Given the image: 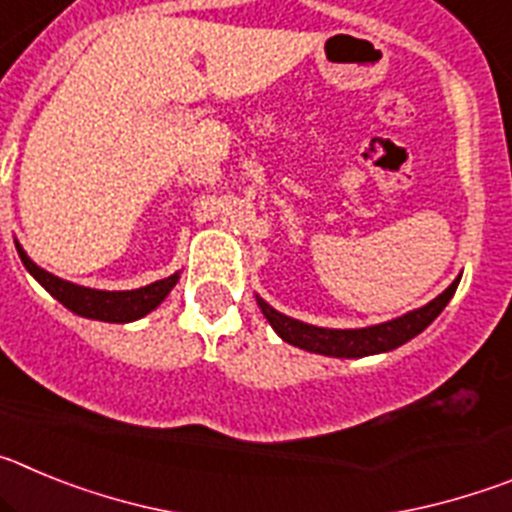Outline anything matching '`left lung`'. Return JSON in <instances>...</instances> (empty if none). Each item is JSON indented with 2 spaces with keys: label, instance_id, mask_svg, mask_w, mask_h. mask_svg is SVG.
<instances>
[{
  "label": "left lung",
  "instance_id": "obj_1",
  "mask_svg": "<svg viewBox=\"0 0 512 512\" xmlns=\"http://www.w3.org/2000/svg\"><path fill=\"white\" fill-rule=\"evenodd\" d=\"M459 279L461 274L428 305L405 312V315L387 320V323L366 325V328H320V325L302 323V320L274 310L264 297L256 295V302H259L261 312L274 328V333L289 346H297L302 351H310V354L333 356V359H364V356L395 351L402 343L413 341L418 333H423L441 315L443 307L449 305L456 287H459Z\"/></svg>",
  "mask_w": 512,
  "mask_h": 512
}]
</instances>
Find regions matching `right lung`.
<instances>
[{
	"label": "right lung",
	"instance_id": "right-lung-1",
	"mask_svg": "<svg viewBox=\"0 0 512 512\" xmlns=\"http://www.w3.org/2000/svg\"><path fill=\"white\" fill-rule=\"evenodd\" d=\"M17 253H20L22 264L35 277V282L48 292L51 297H56L66 310H71L74 315L89 320H102V323H133V320L146 318L148 312L156 310L161 302L169 297L171 289L179 282V271H174L171 277L158 279V282L146 284V287L138 289H92L81 287V284L66 282V279L56 277L51 271L40 269L30 256L25 253V248L15 241Z\"/></svg>",
	"mask_w": 512,
	"mask_h": 512
}]
</instances>
